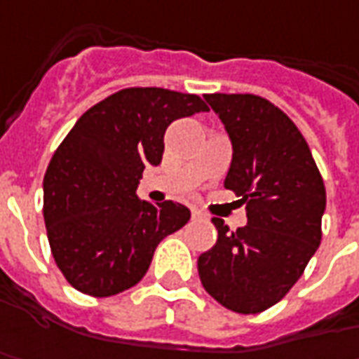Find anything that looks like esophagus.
<instances>
[{
	"mask_svg": "<svg viewBox=\"0 0 359 359\" xmlns=\"http://www.w3.org/2000/svg\"><path fill=\"white\" fill-rule=\"evenodd\" d=\"M191 217H192V220H196V218H204V215H203V212H201V210H196V208H192V210H191Z\"/></svg>",
	"mask_w": 359,
	"mask_h": 359,
	"instance_id": "34e87169",
	"label": "esophagus"
}]
</instances>
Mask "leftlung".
<instances>
[{
  "label": "left lung",
  "instance_id": "8db88e82",
  "mask_svg": "<svg viewBox=\"0 0 359 359\" xmlns=\"http://www.w3.org/2000/svg\"><path fill=\"white\" fill-rule=\"evenodd\" d=\"M232 144L224 187L246 204V226L229 232L212 218L217 244L198 256L204 290L238 314L280 302L322 241L326 189L302 133L256 95L204 97Z\"/></svg>",
  "mask_w": 359,
  "mask_h": 359
}]
</instances>
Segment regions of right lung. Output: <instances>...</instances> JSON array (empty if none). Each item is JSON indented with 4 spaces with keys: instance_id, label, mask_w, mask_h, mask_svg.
Masks as SVG:
<instances>
[{
    "instance_id": "add662e5",
    "label": "right lung",
    "mask_w": 359,
    "mask_h": 359,
    "mask_svg": "<svg viewBox=\"0 0 359 359\" xmlns=\"http://www.w3.org/2000/svg\"><path fill=\"white\" fill-rule=\"evenodd\" d=\"M198 95L135 87L83 113L43 179V218L55 264L75 290L105 298L147 274L158 242L182 229L184 204L139 201L147 165L158 167L165 130L206 113Z\"/></svg>"
}]
</instances>
